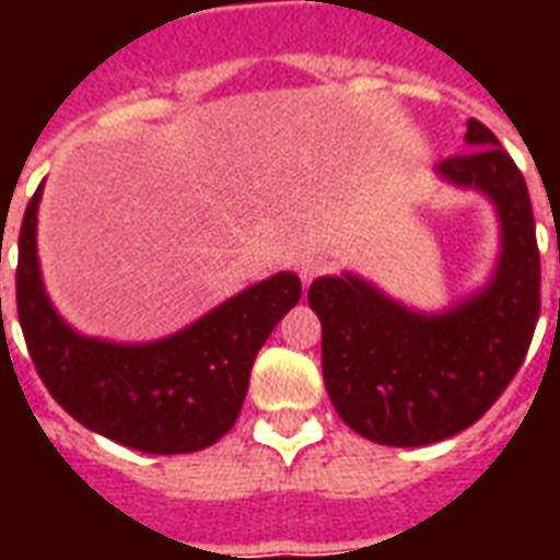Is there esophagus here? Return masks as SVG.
Listing matches in <instances>:
<instances>
[{"instance_id":"1","label":"esophagus","mask_w":560,"mask_h":560,"mask_svg":"<svg viewBox=\"0 0 560 560\" xmlns=\"http://www.w3.org/2000/svg\"><path fill=\"white\" fill-rule=\"evenodd\" d=\"M324 269H327V260H324V257H303V260H300V279H303V284H312Z\"/></svg>"}]
</instances>
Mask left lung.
<instances>
[{
  "mask_svg": "<svg viewBox=\"0 0 560 560\" xmlns=\"http://www.w3.org/2000/svg\"><path fill=\"white\" fill-rule=\"evenodd\" d=\"M465 140L468 149L438 171L492 197L504 228L501 264L480 296L425 317L353 276L308 288L332 408L375 444L425 446L474 425L516 377L540 317V248L525 176L480 119H468Z\"/></svg>",
  "mask_w": 560,
  "mask_h": 560,
  "instance_id": "8db88e82",
  "label": "left lung"
}]
</instances>
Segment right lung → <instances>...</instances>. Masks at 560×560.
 I'll return each mask as SVG.
<instances>
[{
  "instance_id": "add662e5",
  "label": "right lung",
  "mask_w": 560,
  "mask_h": 560,
  "mask_svg": "<svg viewBox=\"0 0 560 560\" xmlns=\"http://www.w3.org/2000/svg\"><path fill=\"white\" fill-rule=\"evenodd\" d=\"M38 200L42 188L20 224L18 317L47 393L86 429L140 453L173 456L215 444L240 417L260 345L300 303V279L279 272L164 341L83 339L44 293L35 255Z\"/></svg>"
}]
</instances>
